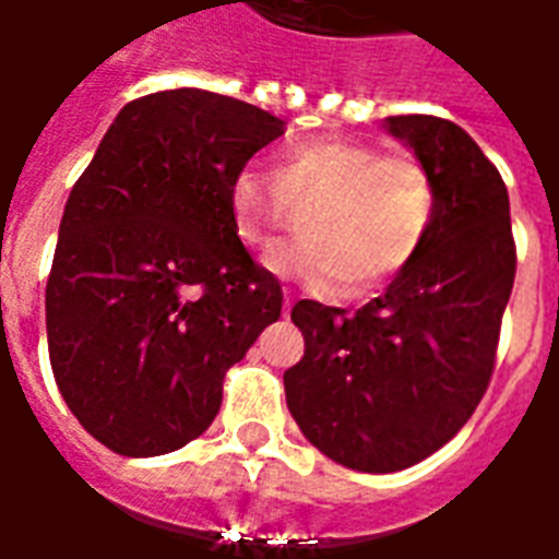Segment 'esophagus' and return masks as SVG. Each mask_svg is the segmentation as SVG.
Returning <instances> with one entry per match:
<instances>
[{
    "label": "esophagus",
    "mask_w": 559,
    "mask_h": 559,
    "mask_svg": "<svg viewBox=\"0 0 559 559\" xmlns=\"http://www.w3.org/2000/svg\"><path fill=\"white\" fill-rule=\"evenodd\" d=\"M290 308H293V296L290 290H284V314H290Z\"/></svg>",
    "instance_id": "1"
}]
</instances>
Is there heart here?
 <instances>
[{
	"label": "heart",
	"mask_w": 559,
	"mask_h": 559,
	"mask_svg": "<svg viewBox=\"0 0 559 559\" xmlns=\"http://www.w3.org/2000/svg\"><path fill=\"white\" fill-rule=\"evenodd\" d=\"M311 200L305 236L272 245L263 266L317 293H359L399 275L428 242L437 218V182L421 158L383 155L353 140H314L287 148L275 179L254 167L236 173L233 230L251 248L266 245L293 206Z\"/></svg>",
	"instance_id": "1"
}]
</instances>
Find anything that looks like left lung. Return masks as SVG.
<instances>
[{
  "label": "left lung",
  "instance_id": "1",
  "mask_svg": "<svg viewBox=\"0 0 559 559\" xmlns=\"http://www.w3.org/2000/svg\"><path fill=\"white\" fill-rule=\"evenodd\" d=\"M428 164L437 218L421 251L359 311L293 305L305 356L284 371L308 443L359 473L413 467L455 437L491 383L515 239L503 176L440 116H389Z\"/></svg>",
  "mask_w": 559,
  "mask_h": 559
}]
</instances>
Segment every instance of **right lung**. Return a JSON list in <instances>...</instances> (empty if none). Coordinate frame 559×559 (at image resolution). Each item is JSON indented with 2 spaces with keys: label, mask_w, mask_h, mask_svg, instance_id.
<instances>
[{
  "label": "right lung",
  "mask_w": 559,
  "mask_h": 559,
  "mask_svg": "<svg viewBox=\"0 0 559 559\" xmlns=\"http://www.w3.org/2000/svg\"><path fill=\"white\" fill-rule=\"evenodd\" d=\"M284 134L206 90L126 104L71 188L47 278L68 411L116 455L182 449L218 416L227 368L281 317L278 278L233 230L230 185Z\"/></svg>",
  "instance_id": "add662e5"
}]
</instances>
